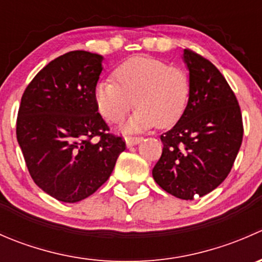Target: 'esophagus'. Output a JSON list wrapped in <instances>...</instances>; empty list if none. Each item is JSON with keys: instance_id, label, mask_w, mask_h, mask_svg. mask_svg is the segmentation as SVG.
Returning a JSON list of instances; mask_svg holds the SVG:
<instances>
[{"instance_id": "1", "label": "esophagus", "mask_w": 262, "mask_h": 262, "mask_svg": "<svg viewBox=\"0 0 262 262\" xmlns=\"http://www.w3.org/2000/svg\"><path fill=\"white\" fill-rule=\"evenodd\" d=\"M142 142L141 137H126L125 138V143L128 147H133L136 144H139Z\"/></svg>"}]
</instances>
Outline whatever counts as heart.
<instances>
[{
  "instance_id": "1",
  "label": "heart",
  "mask_w": 262,
  "mask_h": 262,
  "mask_svg": "<svg viewBox=\"0 0 262 262\" xmlns=\"http://www.w3.org/2000/svg\"><path fill=\"white\" fill-rule=\"evenodd\" d=\"M113 77L115 82L96 84L95 101L109 123L123 120L136 104L138 110L121 128L125 133L155 125L168 128L180 120L189 102L191 83L186 71L157 58H129L115 68Z\"/></svg>"
}]
</instances>
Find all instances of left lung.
<instances>
[{
    "label": "left lung",
    "mask_w": 262,
    "mask_h": 262,
    "mask_svg": "<svg viewBox=\"0 0 262 262\" xmlns=\"http://www.w3.org/2000/svg\"><path fill=\"white\" fill-rule=\"evenodd\" d=\"M182 59L191 83L189 102L175 126L161 136L162 155L152 175L168 194L192 200L226 180L244 125L236 95L218 68L190 49H184Z\"/></svg>",
    "instance_id": "1"
}]
</instances>
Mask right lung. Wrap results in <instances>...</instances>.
<instances>
[{"instance_id":"right-lung-1","label":"right lung","mask_w":262,"mask_h":262,"mask_svg":"<svg viewBox=\"0 0 262 262\" xmlns=\"http://www.w3.org/2000/svg\"><path fill=\"white\" fill-rule=\"evenodd\" d=\"M104 57L68 52L48 63L21 97L16 137L34 182L63 203L94 194L125 149L97 113L95 87ZM99 137V142L92 138Z\"/></svg>"}]
</instances>
